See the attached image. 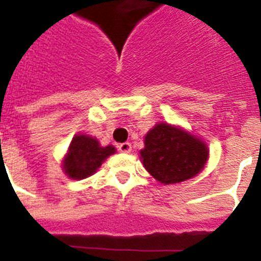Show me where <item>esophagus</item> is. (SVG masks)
<instances>
[{
  "label": "esophagus",
  "mask_w": 261,
  "mask_h": 261,
  "mask_svg": "<svg viewBox=\"0 0 261 261\" xmlns=\"http://www.w3.org/2000/svg\"><path fill=\"white\" fill-rule=\"evenodd\" d=\"M119 151H122V153H130L131 151V143L130 142H123L120 143L118 146Z\"/></svg>",
  "instance_id": "1"
}]
</instances>
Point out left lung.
I'll return each mask as SVG.
<instances>
[{
	"mask_svg": "<svg viewBox=\"0 0 261 261\" xmlns=\"http://www.w3.org/2000/svg\"><path fill=\"white\" fill-rule=\"evenodd\" d=\"M143 167L163 184L186 181L202 171L208 159L207 145L180 127L159 123L145 137L139 151Z\"/></svg>",
	"mask_w": 261,
	"mask_h": 261,
	"instance_id": "left-lung-1",
	"label": "left lung"
}]
</instances>
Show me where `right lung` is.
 I'll use <instances>...</instances> for the list:
<instances>
[{
    "label": "right lung",
    "instance_id": "right-lung-1",
    "mask_svg": "<svg viewBox=\"0 0 261 261\" xmlns=\"http://www.w3.org/2000/svg\"><path fill=\"white\" fill-rule=\"evenodd\" d=\"M115 150L116 149L112 145L102 147L96 138L77 134L63 159L62 169L73 180H81L92 176Z\"/></svg>",
    "mask_w": 261,
    "mask_h": 261
}]
</instances>
